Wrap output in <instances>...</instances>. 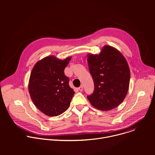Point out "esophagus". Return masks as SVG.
Returning a JSON list of instances; mask_svg holds the SVG:
<instances>
[{
  "label": "esophagus",
  "instance_id": "1",
  "mask_svg": "<svg viewBox=\"0 0 155 155\" xmlns=\"http://www.w3.org/2000/svg\"><path fill=\"white\" fill-rule=\"evenodd\" d=\"M78 90L80 91H82L83 90V86L82 85H81L79 87H78Z\"/></svg>",
  "mask_w": 155,
  "mask_h": 155
}]
</instances>
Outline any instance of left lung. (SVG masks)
<instances>
[{
    "instance_id": "8db88e82",
    "label": "left lung",
    "mask_w": 155,
    "mask_h": 155,
    "mask_svg": "<svg viewBox=\"0 0 155 155\" xmlns=\"http://www.w3.org/2000/svg\"><path fill=\"white\" fill-rule=\"evenodd\" d=\"M87 63L94 84L93 93L87 96V99L103 111L118 107L127 94L130 81L124 57L117 49L107 45L99 55H88Z\"/></svg>"
}]
</instances>
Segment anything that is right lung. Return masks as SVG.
Segmentation results:
<instances>
[{
	"mask_svg": "<svg viewBox=\"0 0 155 155\" xmlns=\"http://www.w3.org/2000/svg\"><path fill=\"white\" fill-rule=\"evenodd\" d=\"M71 58L59 60L47 56L37 62L31 72L29 92L35 105L50 117L64 113L69 108L75 92L69 86L64 69Z\"/></svg>",
	"mask_w": 155,
	"mask_h": 155,
	"instance_id": "add662e5",
	"label": "right lung"
}]
</instances>
